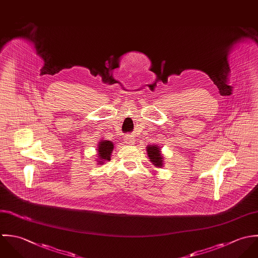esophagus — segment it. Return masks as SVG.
<instances>
[{"label":"esophagus","instance_id":"obj_1","mask_svg":"<svg viewBox=\"0 0 258 258\" xmlns=\"http://www.w3.org/2000/svg\"><path fill=\"white\" fill-rule=\"evenodd\" d=\"M124 142H125V144L133 146L135 144V138L132 135H127L124 137Z\"/></svg>","mask_w":258,"mask_h":258}]
</instances>
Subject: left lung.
Instances as JSON below:
<instances>
[{"label": "left lung", "mask_w": 258, "mask_h": 258, "mask_svg": "<svg viewBox=\"0 0 258 258\" xmlns=\"http://www.w3.org/2000/svg\"><path fill=\"white\" fill-rule=\"evenodd\" d=\"M148 155L151 161L155 164L156 167H161L163 164V157L160 153V149L156 145H151L147 147Z\"/></svg>", "instance_id": "8db88e82"}]
</instances>
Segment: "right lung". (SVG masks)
<instances>
[{
	"label": "right lung",
	"mask_w": 258,
	"mask_h": 258,
	"mask_svg": "<svg viewBox=\"0 0 258 258\" xmlns=\"http://www.w3.org/2000/svg\"><path fill=\"white\" fill-rule=\"evenodd\" d=\"M112 150H113V144L110 141L103 140L102 142H100L98 145V149H97L98 157H99L97 159L99 162L98 164L103 163V161L109 160Z\"/></svg>",
	"instance_id": "add662e5"
}]
</instances>
